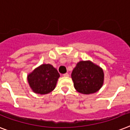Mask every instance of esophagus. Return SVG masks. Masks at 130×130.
<instances>
[{"mask_svg":"<svg viewBox=\"0 0 130 130\" xmlns=\"http://www.w3.org/2000/svg\"><path fill=\"white\" fill-rule=\"evenodd\" d=\"M63 77H69V73H64V74H63Z\"/></svg>","mask_w":130,"mask_h":130,"instance_id":"1","label":"esophagus"}]
</instances>
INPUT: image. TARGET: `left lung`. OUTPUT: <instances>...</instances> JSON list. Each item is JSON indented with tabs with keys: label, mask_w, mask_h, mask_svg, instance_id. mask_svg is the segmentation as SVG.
<instances>
[{
	"label": "left lung",
	"mask_w": 130,
	"mask_h": 130,
	"mask_svg": "<svg viewBox=\"0 0 130 130\" xmlns=\"http://www.w3.org/2000/svg\"><path fill=\"white\" fill-rule=\"evenodd\" d=\"M75 89L83 94L97 92L102 87L104 80L103 71L90 61L77 63L71 73Z\"/></svg>",
	"instance_id": "1"
}]
</instances>
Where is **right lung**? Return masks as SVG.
Masks as SVG:
<instances>
[{"label":"right lung","mask_w":130,"mask_h":130,"mask_svg":"<svg viewBox=\"0 0 130 130\" xmlns=\"http://www.w3.org/2000/svg\"><path fill=\"white\" fill-rule=\"evenodd\" d=\"M57 70L50 64H43L27 76L28 84L35 93L47 94L55 88L58 78Z\"/></svg>","instance_id":"right-lung-1"}]
</instances>
